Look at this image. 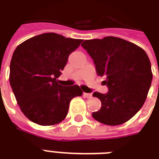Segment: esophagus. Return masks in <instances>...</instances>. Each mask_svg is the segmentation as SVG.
<instances>
[{
	"mask_svg": "<svg viewBox=\"0 0 159 159\" xmlns=\"http://www.w3.org/2000/svg\"><path fill=\"white\" fill-rule=\"evenodd\" d=\"M83 96L85 97H87V98H90V97H92V93H86V92H83Z\"/></svg>",
	"mask_w": 159,
	"mask_h": 159,
	"instance_id": "esophagus-1",
	"label": "esophagus"
}]
</instances>
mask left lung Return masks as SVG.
I'll return each mask as SVG.
<instances>
[{
	"mask_svg": "<svg viewBox=\"0 0 159 159\" xmlns=\"http://www.w3.org/2000/svg\"><path fill=\"white\" fill-rule=\"evenodd\" d=\"M92 57L98 76H105L106 94L94 92L102 108L93 112L96 120L119 125L130 120L143 106L153 79L151 63L143 48L123 39L108 36L82 43Z\"/></svg>",
	"mask_w": 159,
	"mask_h": 159,
	"instance_id": "obj_1",
	"label": "left lung"
}]
</instances>
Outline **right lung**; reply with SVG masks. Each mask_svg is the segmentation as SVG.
I'll list each match as a JSON object with an SVG mask.
<instances>
[{
  "instance_id": "right-lung-1",
  "label": "right lung",
  "mask_w": 159,
  "mask_h": 159,
  "mask_svg": "<svg viewBox=\"0 0 159 159\" xmlns=\"http://www.w3.org/2000/svg\"><path fill=\"white\" fill-rule=\"evenodd\" d=\"M82 41L45 33L17 46L11 61L10 83L30 120L39 125L60 123L67 116L71 100L82 95L79 86L64 87L57 80Z\"/></svg>"
}]
</instances>
